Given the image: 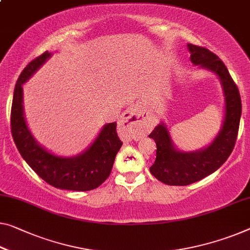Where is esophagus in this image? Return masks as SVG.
Returning a JSON list of instances; mask_svg holds the SVG:
<instances>
[{
    "label": "esophagus",
    "instance_id": "obj_1",
    "mask_svg": "<svg viewBox=\"0 0 250 250\" xmlns=\"http://www.w3.org/2000/svg\"><path fill=\"white\" fill-rule=\"evenodd\" d=\"M119 126L126 138H137L148 130V124L139 114L138 107L131 105L119 119Z\"/></svg>",
    "mask_w": 250,
    "mask_h": 250
}]
</instances>
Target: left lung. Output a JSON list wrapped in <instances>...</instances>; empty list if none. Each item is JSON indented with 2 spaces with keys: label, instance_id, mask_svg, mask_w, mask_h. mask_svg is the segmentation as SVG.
I'll return each instance as SVG.
<instances>
[{
  "label": "left lung",
  "instance_id": "left-lung-1",
  "mask_svg": "<svg viewBox=\"0 0 250 250\" xmlns=\"http://www.w3.org/2000/svg\"><path fill=\"white\" fill-rule=\"evenodd\" d=\"M191 62L194 65L214 72L222 84L226 100V115L222 128L212 144L202 150L184 152L177 150L164 124L158 125L149 137L155 140L156 159L150 173L167 185L184 186L207 177L225 163L233 150L241 115V99L236 83L226 65L217 55L207 48L188 44Z\"/></svg>",
  "mask_w": 250,
  "mask_h": 250
}]
</instances>
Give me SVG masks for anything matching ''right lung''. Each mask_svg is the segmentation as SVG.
Listing matches in <instances>:
<instances>
[{
    "mask_svg": "<svg viewBox=\"0 0 250 250\" xmlns=\"http://www.w3.org/2000/svg\"><path fill=\"white\" fill-rule=\"evenodd\" d=\"M50 56L44 51L30 62L19 76L11 107V132L22 158L48 184L69 191H91L110 176L115 156L122 146L117 133V122L104 125L92 146L75 157H59L40 146L24 121L22 84Z\"/></svg>",
    "mask_w": 250,
    "mask_h": 250,
    "instance_id": "add662e5",
    "label": "right lung"
}]
</instances>
